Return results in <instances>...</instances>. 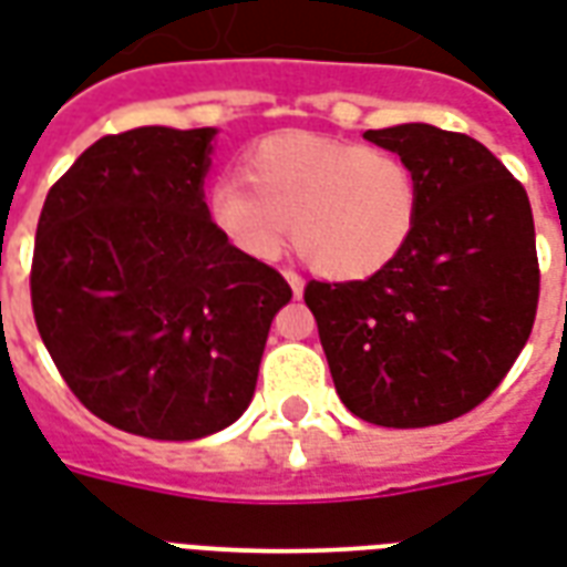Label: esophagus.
<instances>
[{"label": "esophagus", "instance_id": "1", "mask_svg": "<svg viewBox=\"0 0 567 567\" xmlns=\"http://www.w3.org/2000/svg\"><path fill=\"white\" fill-rule=\"evenodd\" d=\"M285 282L291 285V291H295V297L303 295V279H300V276H297L295 270H285Z\"/></svg>", "mask_w": 567, "mask_h": 567}]
</instances>
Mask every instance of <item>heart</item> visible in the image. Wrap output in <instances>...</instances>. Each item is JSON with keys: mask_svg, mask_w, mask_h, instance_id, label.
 Listing matches in <instances>:
<instances>
[{"mask_svg": "<svg viewBox=\"0 0 567 567\" xmlns=\"http://www.w3.org/2000/svg\"><path fill=\"white\" fill-rule=\"evenodd\" d=\"M239 173L243 182L209 187L206 215L227 246L258 264H272L295 236L321 276L368 279L416 230V169L382 145L288 130L251 145Z\"/></svg>", "mask_w": 567, "mask_h": 567, "instance_id": "b5f03b06", "label": "heart"}]
</instances>
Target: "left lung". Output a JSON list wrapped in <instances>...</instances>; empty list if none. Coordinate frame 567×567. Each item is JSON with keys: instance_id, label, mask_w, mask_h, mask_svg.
<instances>
[{"instance_id": "left-lung-1", "label": "left lung", "mask_w": 567, "mask_h": 567, "mask_svg": "<svg viewBox=\"0 0 567 567\" xmlns=\"http://www.w3.org/2000/svg\"><path fill=\"white\" fill-rule=\"evenodd\" d=\"M364 140L413 163L416 230L385 270L303 291L337 394L358 419L427 427L495 392L532 333L540 291L525 187L471 136L398 124Z\"/></svg>"}]
</instances>
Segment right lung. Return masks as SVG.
<instances>
[{
    "label": "right lung",
    "mask_w": 567,
    "mask_h": 567,
    "mask_svg": "<svg viewBox=\"0 0 567 567\" xmlns=\"http://www.w3.org/2000/svg\"><path fill=\"white\" fill-rule=\"evenodd\" d=\"M215 130L103 136L48 190L32 316L81 404L151 440H199L251 404L267 333L291 300L279 272L206 215Z\"/></svg>",
    "instance_id": "add662e5"
}]
</instances>
